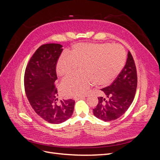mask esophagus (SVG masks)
Wrapping results in <instances>:
<instances>
[{
  "instance_id": "34e87169",
  "label": "esophagus",
  "mask_w": 160,
  "mask_h": 160,
  "mask_svg": "<svg viewBox=\"0 0 160 160\" xmlns=\"http://www.w3.org/2000/svg\"><path fill=\"white\" fill-rule=\"evenodd\" d=\"M85 96H81V97H77V98H74V100L75 101H79V100H81V99H85Z\"/></svg>"
}]
</instances>
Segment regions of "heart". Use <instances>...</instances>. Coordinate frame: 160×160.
Here are the masks:
<instances>
[{
    "label": "heart",
    "instance_id": "b5f03b06",
    "mask_svg": "<svg viewBox=\"0 0 160 160\" xmlns=\"http://www.w3.org/2000/svg\"><path fill=\"white\" fill-rule=\"evenodd\" d=\"M125 53L122 47L111 44L79 43L69 55L58 60L56 72L61 77L71 75L79 66L80 75L67 77L61 83V91L66 97L83 94L94 83L96 86L110 84L122 70Z\"/></svg>",
    "mask_w": 160,
    "mask_h": 160
}]
</instances>
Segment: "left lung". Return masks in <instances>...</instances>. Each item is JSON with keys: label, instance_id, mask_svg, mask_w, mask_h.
I'll return each instance as SVG.
<instances>
[{"label": "left lung", "instance_id": "obj_1", "mask_svg": "<svg viewBox=\"0 0 160 160\" xmlns=\"http://www.w3.org/2000/svg\"><path fill=\"white\" fill-rule=\"evenodd\" d=\"M138 77L135 62L128 51L126 63L111 85L101 89L104 98H98V104L93 109L96 118L104 122L118 119L132 103L137 89Z\"/></svg>", "mask_w": 160, "mask_h": 160}]
</instances>
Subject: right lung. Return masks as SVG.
Masks as SVG:
<instances>
[{
    "label": "right lung",
    "mask_w": 160,
    "mask_h": 160,
    "mask_svg": "<svg viewBox=\"0 0 160 160\" xmlns=\"http://www.w3.org/2000/svg\"><path fill=\"white\" fill-rule=\"evenodd\" d=\"M60 44L42 45L34 53L26 67L24 83L27 99L36 113L46 122L59 124L73 113L75 101L57 103L56 65L62 51Z\"/></svg>",
    "instance_id": "add662e5"
}]
</instances>
